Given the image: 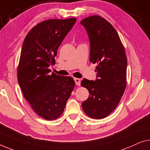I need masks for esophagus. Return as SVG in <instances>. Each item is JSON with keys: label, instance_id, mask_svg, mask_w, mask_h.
<instances>
[{"label": "esophagus", "instance_id": "esophagus-1", "mask_svg": "<svg viewBox=\"0 0 150 150\" xmlns=\"http://www.w3.org/2000/svg\"><path fill=\"white\" fill-rule=\"evenodd\" d=\"M74 81L77 86H80V79H79V78H74Z\"/></svg>", "mask_w": 150, "mask_h": 150}]
</instances>
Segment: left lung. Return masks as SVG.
Wrapping results in <instances>:
<instances>
[{
    "label": "left lung",
    "instance_id": "8db88e82",
    "mask_svg": "<svg viewBox=\"0 0 150 150\" xmlns=\"http://www.w3.org/2000/svg\"><path fill=\"white\" fill-rule=\"evenodd\" d=\"M80 24L88 35L90 62L97 64V78L94 81L84 78L81 82L82 86L89 92L82 107L91 118L103 119L117 107L126 88L127 60L125 48L112 25L100 16L85 18Z\"/></svg>",
    "mask_w": 150,
    "mask_h": 150
}]
</instances>
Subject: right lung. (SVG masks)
I'll list each match as a JSON object with an SVG mask.
<instances>
[{"instance_id":"1","label":"right lung","mask_w":150,"mask_h":150,"mask_svg":"<svg viewBox=\"0 0 150 150\" xmlns=\"http://www.w3.org/2000/svg\"><path fill=\"white\" fill-rule=\"evenodd\" d=\"M76 21V18L41 22L25 37L17 68L24 97L37 114L46 120L60 116L74 87L70 76L53 73L59 46Z\"/></svg>"}]
</instances>
